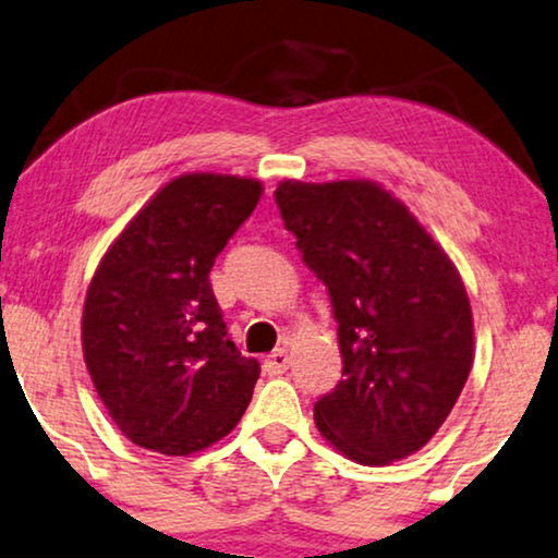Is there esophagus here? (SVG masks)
I'll return each mask as SVG.
<instances>
[{"label": "esophagus", "instance_id": "1", "mask_svg": "<svg viewBox=\"0 0 558 558\" xmlns=\"http://www.w3.org/2000/svg\"><path fill=\"white\" fill-rule=\"evenodd\" d=\"M288 365H291V356L286 349H275V352L265 360V373L267 375H283Z\"/></svg>", "mask_w": 558, "mask_h": 558}]
</instances>
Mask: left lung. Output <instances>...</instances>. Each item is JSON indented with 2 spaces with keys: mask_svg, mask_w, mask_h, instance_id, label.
Masks as SVG:
<instances>
[{
  "mask_svg": "<svg viewBox=\"0 0 558 558\" xmlns=\"http://www.w3.org/2000/svg\"><path fill=\"white\" fill-rule=\"evenodd\" d=\"M275 202L339 324L344 367L314 405L316 428L360 464L411 457L472 369V308L454 263L375 181H283Z\"/></svg>",
  "mask_w": 558,
  "mask_h": 558,
  "instance_id": "left-lung-1",
  "label": "left lung"
}]
</instances>
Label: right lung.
Instances as JSON below:
<instances>
[{
    "mask_svg": "<svg viewBox=\"0 0 558 558\" xmlns=\"http://www.w3.org/2000/svg\"><path fill=\"white\" fill-rule=\"evenodd\" d=\"M263 196L255 178L185 173L124 227L86 291L92 383L132 444L189 457L247 411L259 362L227 337L209 272Z\"/></svg>",
    "mask_w": 558,
    "mask_h": 558,
    "instance_id": "right-lung-1",
    "label": "right lung"
}]
</instances>
